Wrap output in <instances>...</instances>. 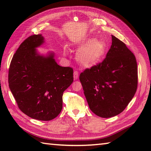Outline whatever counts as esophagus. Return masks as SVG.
<instances>
[{
    "label": "esophagus",
    "instance_id": "esophagus-1",
    "mask_svg": "<svg viewBox=\"0 0 151 151\" xmlns=\"http://www.w3.org/2000/svg\"><path fill=\"white\" fill-rule=\"evenodd\" d=\"M78 76H79V73L77 71V70H75L74 71V73H73V77H74V79H78Z\"/></svg>",
    "mask_w": 151,
    "mask_h": 151
}]
</instances>
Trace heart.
Masks as SVG:
<instances>
[{"label": "heart", "mask_w": 151, "mask_h": 151, "mask_svg": "<svg viewBox=\"0 0 151 151\" xmlns=\"http://www.w3.org/2000/svg\"><path fill=\"white\" fill-rule=\"evenodd\" d=\"M79 49L81 50L77 56L79 62L82 65L91 67L103 59L107 51V45L104 41L91 38L84 41ZM64 54L67 55L68 52L65 50Z\"/></svg>", "instance_id": "heart-1"}]
</instances>
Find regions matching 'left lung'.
<instances>
[{"label":"left lung","instance_id":"1","mask_svg":"<svg viewBox=\"0 0 151 151\" xmlns=\"http://www.w3.org/2000/svg\"><path fill=\"white\" fill-rule=\"evenodd\" d=\"M112 43L102 63L80 75L90 110L103 118L114 117L127 106L136 93V58L123 41L111 36Z\"/></svg>","mask_w":151,"mask_h":151}]
</instances>
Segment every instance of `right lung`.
Returning <instances> with one entry per match:
<instances>
[{"instance_id":"1","label":"right lung","mask_w":151,"mask_h":151,"mask_svg":"<svg viewBox=\"0 0 151 151\" xmlns=\"http://www.w3.org/2000/svg\"><path fill=\"white\" fill-rule=\"evenodd\" d=\"M45 43L41 34L33 35L16 50L9 65V89L19 108L30 117L50 121L62 109L63 93L73 82V70L60 66L55 54L40 53Z\"/></svg>"}]
</instances>
